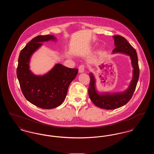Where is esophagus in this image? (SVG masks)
<instances>
[{"label": "esophagus", "instance_id": "esophagus-1", "mask_svg": "<svg viewBox=\"0 0 154 154\" xmlns=\"http://www.w3.org/2000/svg\"><path fill=\"white\" fill-rule=\"evenodd\" d=\"M85 70V66L84 65H81L79 67V73H82L83 72H84Z\"/></svg>", "mask_w": 154, "mask_h": 154}]
</instances>
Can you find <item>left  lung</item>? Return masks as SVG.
Segmentation results:
<instances>
[{
    "instance_id": "8db88e82",
    "label": "left lung",
    "mask_w": 154,
    "mask_h": 154,
    "mask_svg": "<svg viewBox=\"0 0 154 154\" xmlns=\"http://www.w3.org/2000/svg\"><path fill=\"white\" fill-rule=\"evenodd\" d=\"M113 37L116 48L113 50L112 53H123L131 57L133 67V79L129 88L125 92L111 94L107 93L99 94L96 90L94 76L91 73L89 74L91 79L88 88L89 96L91 101L97 107L106 110L116 109L128 102L132 98L139 78V67L137 55L135 49L124 37L116 35Z\"/></svg>"
}]
</instances>
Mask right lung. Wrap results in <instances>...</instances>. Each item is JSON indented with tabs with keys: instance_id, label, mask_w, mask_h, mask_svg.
<instances>
[{
	"instance_id": "1",
	"label": "right lung",
	"mask_w": 154,
	"mask_h": 154,
	"mask_svg": "<svg viewBox=\"0 0 154 154\" xmlns=\"http://www.w3.org/2000/svg\"><path fill=\"white\" fill-rule=\"evenodd\" d=\"M55 39L52 35L34 37L21 51L17 69V78L25 97L44 109H54L62 104L70 84L78 73L77 69L68 68L59 63L43 75H36L30 70V58L42 45L41 43Z\"/></svg>"
}]
</instances>
